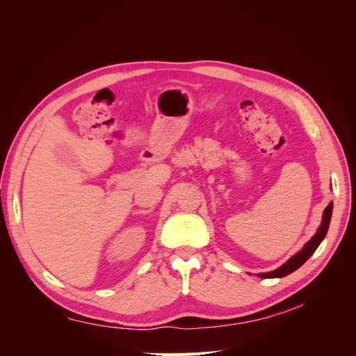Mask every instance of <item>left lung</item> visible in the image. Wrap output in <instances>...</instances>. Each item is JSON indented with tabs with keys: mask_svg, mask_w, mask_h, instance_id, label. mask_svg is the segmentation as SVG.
I'll return each mask as SVG.
<instances>
[{
	"mask_svg": "<svg viewBox=\"0 0 356 356\" xmlns=\"http://www.w3.org/2000/svg\"><path fill=\"white\" fill-rule=\"evenodd\" d=\"M331 213H332V203H330L328 207L325 208L324 215H322V222H321V225H319L318 232L315 233L314 238H312V239L303 246V250L298 251L294 257H291L285 264H282L281 267L276 268V270L268 272V273H258V276L264 277V279H267V277H284V276H286V275H289V273L296 272L300 266H303V264L309 260V257L316 251V248L319 246V243H321L322 241H324L325 234H327V232H328V227H330Z\"/></svg>",
	"mask_w": 356,
	"mask_h": 356,
	"instance_id": "1",
	"label": "left lung"
}]
</instances>
